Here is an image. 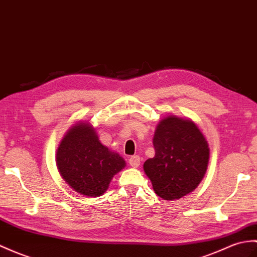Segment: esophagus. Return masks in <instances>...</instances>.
Segmentation results:
<instances>
[{
	"instance_id": "obj_1",
	"label": "esophagus",
	"mask_w": 257,
	"mask_h": 257,
	"mask_svg": "<svg viewBox=\"0 0 257 257\" xmlns=\"http://www.w3.org/2000/svg\"><path fill=\"white\" fill-rule=\"evenodd\" d=\"M129 164H130V166H133V168H135V169L139 168V165H140V158H139L138 156L131 157V158L129 159Z\"/></svg>"
}]
</instances>
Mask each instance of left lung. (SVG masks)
<instances>
[{"mask_svg": "<svg viewBox=\"0 0 257 257\" xmlns=\"http://www.w3.org/2000/svg\"><path fill=\"white\" fill-rule=\"evenodd\" d=\"M156 156L143 170L154 193L165 200L180 199L192 193L204 178L209 162V147L196 123L168 116L161 120L153 137Z\"/></svg>", "mask_w": 257, "mask_h": 257, "instance_id": "obj_1", "label": "left lung"}]
</instances>
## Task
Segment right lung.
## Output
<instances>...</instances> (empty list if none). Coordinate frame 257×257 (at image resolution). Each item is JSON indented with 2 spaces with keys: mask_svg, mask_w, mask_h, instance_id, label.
<instances>
[{
  "mask_svg": "<svg viewBox=\"0 0 257 257\" xmlns=\"http://www.w3.org/2000/svg\"><path fill=\"white\" fill-rule=\"evenodd\" d=\"M57 166L75 192L88 197L103 195L111 178L126 162L98 140L91 123L79 122L64 135L57 150Z\"/></svg>",
  "mask_w": 257,
  "mask_h": 257,
  "instance_id": "right-lung-1",
  "label": "right lung"
}]
</instances>
